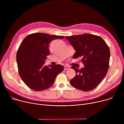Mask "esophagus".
Instances as JSON below:
<instances>
[{
    "label": "esophagus",
    "instance_id": "esophagus-1",
    "mask_svg": "<svg viewBox=\"0 0 124 124\" xmlns=\"http://www.w3.org/2000/svg\"><path fill=\"white\" fill-rule=\"evenodd\" d=\"M70 68V66H68V65H65L64 66V70H68Z\"/></svg>",
    "mask_w": 124,
    "mask_h": 124
}]
</instances>
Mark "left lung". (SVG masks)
<instances>
[{"mask_svg":"<svg viewBox=\"0 0 124 124\" xmlns=\"http://www.w3.org/2000/svg\"><path fill=\"white\" fill-rule=\"evenodd\" d=\"M76 51L73 58H81L84 67L78 70L71 66L76 72L70 80L73 87L83 91L96 88L105 77L109 66L110 52L108 46L98 36L84 34L66 36Z\"/></svg>","mask_w":124,"mask_h":124,"instance_id":"1","label":"left lung"}]
</instances>
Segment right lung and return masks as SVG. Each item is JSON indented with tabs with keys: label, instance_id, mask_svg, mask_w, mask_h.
I'll use <instances>...</instances> for the list:
<instances>
[{
	"label": "right lung",
	"instance_id": "right-lung-1",
	"mask_svg": "<svg viewBox=\"0 0 124 124\" xmlns=\"http://www.w3.org/2000/svg\"><path fill=\"white\" fill-rule=\"evenodd\" d=\"M64 38L36 33L28 35L23 40L17 52L16 61L19 74L28 87L36 91L49 88L56 76L63 70L61 64L47 66L44 63L50 54V42Z\"/></svg>",
	"mask_w": 124,
	"mask_h": 124
}]
</instances>
